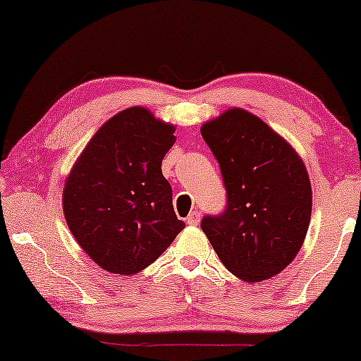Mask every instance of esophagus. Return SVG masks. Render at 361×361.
I'll return each instance as SVG.
<instances>
[{
	"mask_svg": "<svg viewBox=\"0 0 361 361\" xmlns=\"http://www.w3.org/2000/svg\"><path fill=\"white\" fill-rule=\"evenodd\" d=\"M185 221H187V225H199V221H200V212H199V210L190 212L189 216H187V219H185Z\"/></svg>",
	"mask_w": 361,
	"mask_h": 361,
	"instance_id": "esophagus-1",
	"label": "esophagus"
}]
</instances>
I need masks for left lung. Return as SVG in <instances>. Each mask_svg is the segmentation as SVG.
I'll return each instance as SVG.
<instances>
[{"mask_svg": "<svg viewBox=\"0 0 361 361\" xmlns=\"http://www.w3.org/2000/svg\"><path fill=\"white\" fill-rule=\"evenodd\" d=\"M219 161L225 210L202 230L225 268L256 283L273 278L299 253L312 212L307 171L295 151L258 116L231 108L202 126Z\"/></svg>", "mask_w": 361, "mask_h": 361, "instance_id": "8db88e82", "label": "left lung"}]
</instances>
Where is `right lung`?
<instances>
[{"label": "right lung", "mask_w": 361, "mask_h": 361, "mask_svg": "<svg viewBox=\"0 0 361 361\" xmlns=\"http://www.w3.org/2000/svg\"><path fill=\"white\" fill-rule=\"evenodd\" d=\"M176 128L133 106L95 133L63 187L73 238L100 266L135 274L159 258L185 224L172 207L161 162Z\"/></svg>", "instance_id": "add662e5"}]
</instances>
